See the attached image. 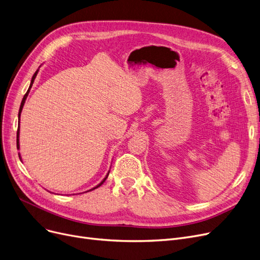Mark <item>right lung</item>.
<instances>
[{"label":"right lung","instance_id":"1","mask_svg":"<svg viewBox=\"0 0 260 260\" xmlns=\"http://www.w3.org/2000/svg\"><path fill=\"white\" fill-rule=\"evenodd\" d=\"M37 73H38V70L35 72V74L32 75V78H31V82H30V85H29V88H28V90H27V92L24 94V96H23V100H22V102H21V105H20V109H19V120H20V114H21V111H22V108H23V105H24V103H25V100H26V96H27V94H28V92H29V89L31 88V86H32V83H34V81H35V78H36V75H37ZM20 123V122H19ZM17 148L19 149V126H18V132H17ZM107 176H108V174H107ZM107 176L102 180V183L101 184H99L95 188H98V187H100L101 185H102L105 180H106V178H107ZM95 188H93V189H95ZM93 189H91V190H93Z\"/></svg>","mask_w":260,"mask_h":260}]
</instances>
